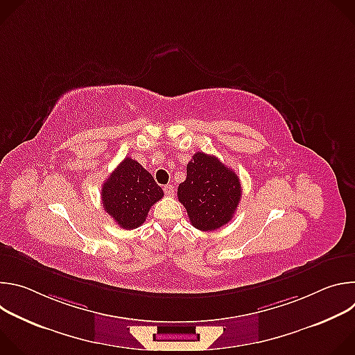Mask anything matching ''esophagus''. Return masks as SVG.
Returning a JSON list of instances; mask_svg holds the SVG:
<instances>
[{"instance_id":"34e87169","label":"esophagus","mask_w":355,"mask_h":355,"mask_svg":"<svg viewBox=\"0 0 355 355\" xmlns=\"http://www.w3.org/2000/svg\"><path fill=\"white\" fill-rule=\"evenodd\" d=\"M163 189H164V192H166L167 196H173L174 192H175V188H174L173 185H164Z\"/></svg>"}]
</instances>
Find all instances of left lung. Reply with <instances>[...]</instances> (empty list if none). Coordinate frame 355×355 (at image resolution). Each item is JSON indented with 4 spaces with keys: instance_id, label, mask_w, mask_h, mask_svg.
<instances>
[{
    "instance_id": "left-lung-1",
    "label": "left lung",
    "mask_w": 355,
    "mask_h": 355,
    "mask_svg": "<svg viewBox=\"0 0 355 355\" xmlns=\"http://www.w3.org/2000/svg\"><path fill=\"white\" fill-rule=\"evenodd\" d=\"M241 196L237 174L215 156L202 151L187 166V178L178 187V200L193 227L216 230L232 220Z\"/></svg>"
}]
</instances>
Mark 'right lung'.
Listing matches in <instances>:
<instances>
[{
    "mask_svg": "<svg viewBox=\"0 0 355 355\" xmlns=\"http://www.w3.org/2000/svg\"><path fill=\"white\" fill-rule=\"evenodd\" d=\"M153 175L136 160L126 157L103 185V207L126 230L144 223L150 208L163 198Z\"/></svg>",
    "mask_w": 355,
    "mask_h": 355,
    "instance_id": "right-lung-1",
    "label": "right lung"
}]
</instances>
